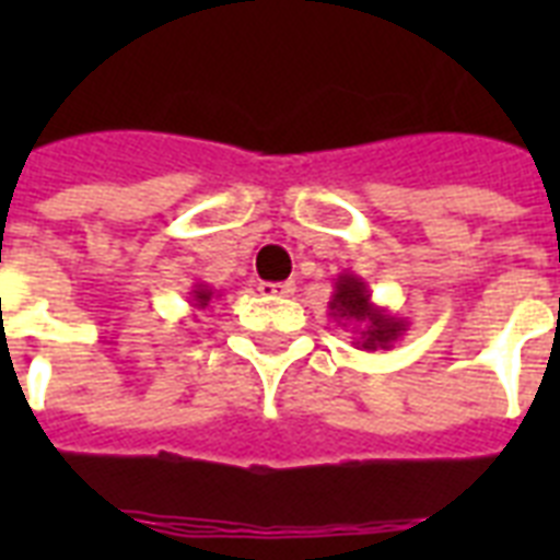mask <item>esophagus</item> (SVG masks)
Segmentation results:
<instances>
[{"label": "esophagus", "mask_w": 560, "mask_h": 560, "mask_svg": "<svg viewBox=\"0 0 560 560\" xmlns=\"http://www.w3.org/2000/svg\"><path fill=\"white\" fill-rule=\"evenodd\" d=\"M261 296H270V299H279V296H290L296 284L293 281H261Z\"/></svg>", "instance_id": "esophagus-1"}]
</instances>
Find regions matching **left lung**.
<instances>
[{"label":"left lung","mask_w":560,"mask_h":560,"mask_svg":"<svg viewBox=\"0 0 560 560\" xmlns=\"http://www.w3.org/2000/svg\"><path fill=\"white\" fill-rule=\"evenodd\" d=\"M328 311L340 325L354 328V346L363 351L392 349L409 331L407 319L392 316L386 307L374 305L372 290L354 272H340L334 279V293Z\"/></svg>","instance_id":"8db88e82"}]
</instances>
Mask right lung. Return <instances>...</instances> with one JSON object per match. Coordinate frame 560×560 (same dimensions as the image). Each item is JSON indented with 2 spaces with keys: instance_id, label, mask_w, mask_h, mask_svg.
<instances>
[{
  "instance_id": "1",
  "label": "right lung",
  "mask_w": 560,
  "mask_h": 560,
  "mask_svg": "<svg viewBox=\"0 0 560 560\" xmlns=\"http://www.w3.org/2000/svg\"><path fill=\"white\" fill-rule=\"evenodd\" d=\"M220 293H214V290L209 288V284H202V281H197L191 288V293H188V299H191V305L197 307V311H202V307L211 305V299H218Z\"/></svg>"
}]
</instances>
